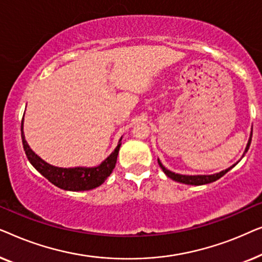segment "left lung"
<instances>
[{
	"instance_id": "1",
	"label": "left lung",
	"mask_w": 262,
	"mask_h": 262,
	"mask_svg": "<svg viewBox=\"0 0 262 262\" xmlns=\"http://www.w3.org/2000/svg\"><path fill=\"white\" fill-rule=\"evenodd\" d=\"M253 135V134H252ZM252 135H250V138L248 141V144H247V148H246V151L245 154L248 151L249 149V145H250V142H252ZM245 154H243V156H245ZM157 162H159L160 167L162 168V170L164 171V174L167 175L168 178H170L171 180L174 181H178V182H181V184H186V185H195V186H199V185H205V184H210V182H213L218 180V179H221L223 177L224 174H227L229 170L231 169L232 166L230 168H228V169H225L223 171H220V173L217 174H213V175H181V174H175L173 171L168 170L167 168L163 167V164L160 162V160H157Z\"/></svg>"
}]
</instances>
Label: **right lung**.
I'll list each match as a JSON object with an SVG mask.
<instances>
[{
    "label": "right lung",
    "mask_w": 262,
    "mask_h": 262,
    "mask_svg": "<svg viewBox=\"0 0 262 262\" xmlns=\"http://www.w3.org/2000/svg\"><path fill=\"white\" fill-rule=\"evenodd\" d=\"M21 138H23V145L25 154H26L28 161L32 166L40 173L42 177L57 187L66 189V191H88L95 187H99L103 184V181L110 177L117 163L118 152L120 148L119 144L114 151L103 161L98 167L85 168V167H76V168H58L51 164L46 163L40 157L32 151L28 146L26 139L24 136V118L21 121Z\"/></svg>",
    "instance_id": "add662e5"
}]
</instances>
